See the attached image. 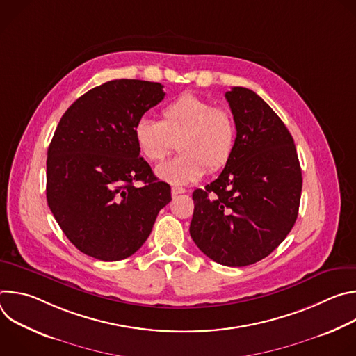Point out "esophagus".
Here are the masks:
<instances>
[{
    "mask_svg": "<svg viewBox=\"0 0 356 356\" xmlns=\"http://www.w3.org/2000/svg\"><path fill=\"white\" fill-rule=\"evenodd\" d=\"M183 193H186V190L183 187H172V195L173 197H176L177 194H183Z\"/></svg>",
    "mask_w": 356,
    "mask_h": 356,
    "instance_id": "obj_1",
    "label": "esophagus"
}]
</instances>
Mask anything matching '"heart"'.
<instances>
[{"label": "heart", "instance_id": "obj_1", "mask_svg": "<svg viewBox=\"0 0 356 356\" xmlns=\"http://www.w3.org/2000/svg\"><path fill=\"white\" fill-rule=\"evenodd\" d=\"M161 122L139 118L134 139L140 155L149 162L165 159L179 146L180 156L156 168V176L170 184L184 186L200 180L209 172L222 169L234 152L236 127L224 107L193 92L179 95L163 107Z\"/></svg>", "mask_w": 356, "mask_h": 356}]
</instances>
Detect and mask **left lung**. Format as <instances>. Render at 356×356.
Instances as JSON below:
<instances>
[{
  "mask_svg": "<svg viewBox=\"0 0 356 356\" xmlns=\"http://www.w3.org/2000/svg\"><path fill=\"white\" fill-rule=\"evenodd\" d=\"M235 120L234 152L222 173L193 193L190 235L220 265L241 268L266 258L291 231L300 206L301 169L294 140L255 92H225Z\"/></svg>",
  "mask_w": 356,
  "mask_h": 356,
  "instance_id": "1",
  "label": "left lung"
}]
</instances>
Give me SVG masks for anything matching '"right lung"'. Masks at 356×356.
Instances as JSON below:
<instances>
[{
	"label": "right lung",
	"mask_w": 356,
	"mask_h": 356,
	"mask_svg": "<svg viewBox=\"0 0 356 356\" xmlns=\"http://www.w3.org/2000/svg\"><path fill=\"white\" fill-rule=\"evenodd\" d=\"M163 98L161 83L111 80L77 98L55 131L47 204L69 241L91 258L134 255L172 200L170 186L156 179L134 139L136 121Z\"/></svg>",
	"instance_id": "1"
}]
</instances>
